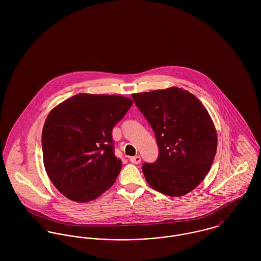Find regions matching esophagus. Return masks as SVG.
I'll list each match as a JSON object with an SVG mask.
<instances>
[{
    "instance_id": "esophagus-1",
    "label": "esophagus",
    "mask_w": 261,
    "mask_h": 261,
    "mask_svg": "<svg viewBox=\"0 0 261 261\" xmlns=\"http://www.w3.org/2000/svg\"><path fill=\"white\" fill-rule=\"evenodd\" d=\"M129 161H130L132 163H134V164H140L141 161H142V159H141L140 155H136V156H130Z\"/></svg>"
}]
</instances>
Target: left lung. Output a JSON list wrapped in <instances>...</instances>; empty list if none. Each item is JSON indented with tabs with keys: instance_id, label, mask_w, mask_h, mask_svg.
Listing matches in <instances>:
<instances>
[{
	"instance_id": "left-lung-1",
	"label": "left lung",
	"mask_w": 261,
	"mask_h": 261,
	"mask_svg": "<svg viewBox=\"0 0 261 261\" xmlns=\"http://www.w3.org/2000/svg\"><path fill=\"white\" fill-rule=\"evenodd\" d=\"M151 126L159 147L154 163H145L149 186L180 197L208 174L217 149L214 123L202 102L179 87L132 94Z\"/></svg>"
}]
</instances>
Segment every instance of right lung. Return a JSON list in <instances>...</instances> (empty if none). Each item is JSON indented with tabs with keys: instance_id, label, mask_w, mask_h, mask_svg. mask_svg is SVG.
I'll return each mask as SVG.
<instances>
[{
	"instance_id": "add662e5",
	"label": "right lung",
	"mask_w": 261,
	"mask_h": 261,
	"mask_svg": "<svg viewBox=\"0 0 261 261\" xmlns=\"http://www.w3.org/2000/svg\"><path fill=\"white\" fill-rule=\"evenodd\" d=\"M132 105L121 95L79 93L49 112L42 132L44 166L66 198L89 202L113 185L121 161L114 155L112 128Z\"/></svg>"
}]
</instances>
